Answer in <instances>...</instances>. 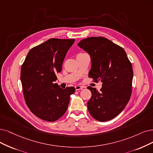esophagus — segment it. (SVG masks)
Returning <instances> with one entry per match:
<instances>
[{
	"mask_svg": "<svg viewBox=\"0 0 153 153\" xmlns=\"http://www.w3.org/2000/svg\"><path fill=\"white\" fill-rule=\"evenodd\" d=\"M84 87V86H75V88H76V91H79V90H81V89H82Z\"/></svg>",
	"mask_w": 153,
	"mask_h": 153,
	"instance_id": "obj_1",
	"label": "esophagus"
}]
</instances>
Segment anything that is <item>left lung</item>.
Here are the masks:
<instances>
[{
    "label": "left lung",
    "instance_id": "left-lung-1",
    "mask_svg": "<svg viewBox=\"0 0 153 153\" xmlns=\"http://www.w3.org/2000/svg\"><path fill=\"white\" fill-rule=\"evenodd\" d=\"M91 57L89 72L94 81H101L99 92L91 86L92 96L87 103L91 115L100 122L117 117L128 103L132 93V66L126 51L104 37H89L77 43Z\"/></svg>",
    "mask_w": 153,
    "mask_h": 153
}]
</instances>
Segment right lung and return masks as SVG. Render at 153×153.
I'll use <instances>...</instances> for the list:
<instances>
[{
	"instance_id": "right-lung-1",
	"label": "right lung",
	"mask_w": 153,
	"mask_h": 153,
	"mask_svg": "<svg viewBox=\"0 0 153 153\" xmlns=\"http://www.w3.org/2000/svg\"><path fill=\"white\" fill-rule=\"evenodd\" d=\"M74 39L51 38L28 52L21 69V81L26 103L34 115L54 122L63 115L69 106L74 87L61 88L55 83L56 74Z\"/></svg>"
}]
</instances>
